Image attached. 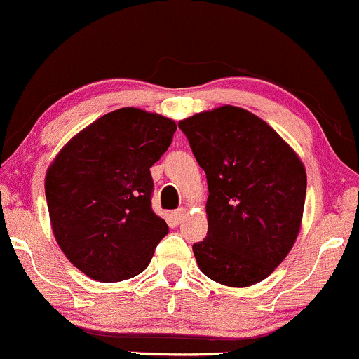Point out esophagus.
I'll return each mask as SVG.
<instances>
[{"label": "esophagus", "mask_w": 359, "mask_h": 359, "mask_svg": "<svg viewBox=\"0 0 359 359\" xmlns=\"http://www.w3.org/2000/svg\"><path fill=\"white\" fill-rule=\"evenodd\" d=\"M184 217H185V209L184 208H179L177 211H174V219L177 222H182Z\"/></svg>", "instance_id": "34e87169"}]
</instances>
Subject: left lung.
<instances>
[{
  "label": "left lung",
  "mask_w": 359,
  "mask_h": 359,
  "mask_svg": "<svg viewBox=\"0 0 359 359\" xmlns=\"http://www.w3.org/2000/svg\"><path fill=\"white\" fill-rule=\"evenodd\" d=\"M205 172L208 236L194 243L201 271L248 287L266 278L294 246L306 203V168L263 119L234 106L179 123Z\"/></svg>",
  "instance_id": "1"
}]
</instances>
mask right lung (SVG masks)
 Returning <instances> with one entry per match:
<instances>
[{"label":"right lung","mask_w":359,"mask_h":359,"mask_svg":"<svg viewBox=\"0 0 359 359\" xmlns=\"http://www.w3.org/2000/svg\"><path fill=\"white\" fill-rule=\"evenodd\" d=\"M172 119L123 108L67 143L45 177L52 229L74 266L97 282L142 273L167 222L151 209L150 167L170 147Z\"/></svg>","instance_id":"obj_1"}]
</instances>
